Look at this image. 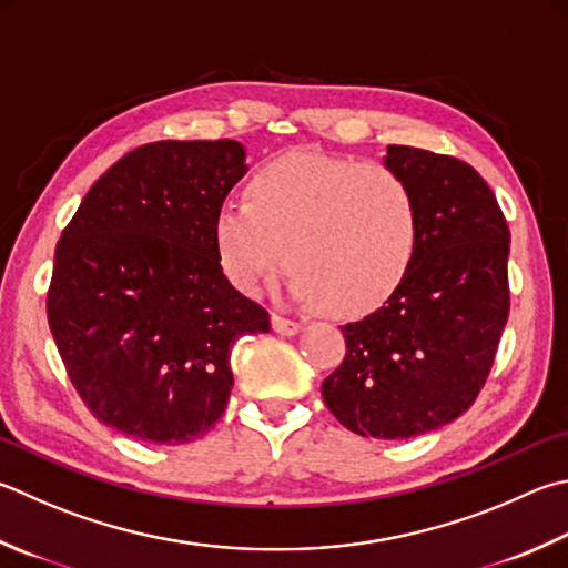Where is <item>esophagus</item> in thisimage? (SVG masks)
<instances>
[{
	"label": "esophagus",
	"instance_id": "obj_1",
	"mask_svg": "<svg viewBox=\"0 0 568 568\" xmlns=\"http://www.w3.org/2000/svg\"><path fill=\"white\" fill-rule=\"evenodd\" d=\"M271 325H273V329L275 333H281V335H295V333H301V323H295V320H287V317H283V315H271Z\"/></svg>",
	"mask_w": 568,
	"mask_h": 568
}]
</instances>
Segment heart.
<instances>
[{
	"label": "heart",
	"mask_w": 568,
	"mask_h": 568,
	"mask_svg": "<svg viewBox=\"0 0 568 568\" xmlns=\"http://www.w3.org/2000/svg\"><path fill=\"white\" fill-rule=\"evenodd\" d=\"M245 199L223 203L213 219L215 257L243 295L261 293L285 257L295 301L363 317L383 307L415 265L417 195L385 163L285 153L253 173Z\"/></svg>",
	"instance_id": "heart-1"
}]
</instances>
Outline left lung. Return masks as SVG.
<instances>
[{"label": "left lung", "mask_w": 568, "mask_h": 568, "mask_svg": "<svg viewBox=\"0 0 568 568\" xmlns=\"http://www.w3.org/2000/svg\"><path fill=\"white\" fill-rule=\"evenodd\" d=\"M419 203V251L407 281L359 323L323 399L349 432L409 439L471 407L509 317V225L469 163L387 146Z\"/></svg>", "instance_id": "1"}]
</instances>
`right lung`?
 Returning <instances> with one entry per match:
<instances>
[{
    "label": "right lung",
    "instance_id": "obj_1",
    "mask_svg": "<svg viewBox=\"0 0 568 568\" xmlns=\"http://www.w3.org/2000/svg\"><path fill=\"white\" fill-rule=\"evenodd\" d=\"M239 141H156L101 176L61 233L49 329L99 422L189 445L229 405L231 347L271 320L223 275L213 219L239 183Z\"/></svg>",
    "mask_w": 568,
    "mask_h": 568
}]
</instances>
